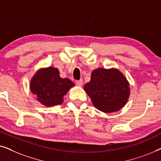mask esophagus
Here are the masks:
<instances>
[{"label": "esophagus", "mask_w": 161, "mask_h": 161, "mask_svg": "<svg viewBox=\"0 0 161 161\" xmlns=\"http://www.w3.org/2000/svg\"><path fill=\"white\" fill-rule=\"evenodd\" d=\"M75 83L77 86H81L83 83V80H82V79H80V80H76Z\"/></svg>", "instance_id": "1"}]
</instances>
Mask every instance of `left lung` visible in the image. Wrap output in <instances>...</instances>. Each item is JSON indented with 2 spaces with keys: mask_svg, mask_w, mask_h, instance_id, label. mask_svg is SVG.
Wrapping results in <instances>:
<instances>
[{
  "mask_svg": "<svg viewBox=\"0 0 161 161\" xmlns=\"http://www.w3.org/2000/svg\"><path fill=\"white\" fill-rule=\"evenodd\" d=\"M129 83L117 69L98 68L92 72L91 80L84 86L94 106L104 113L118 111L130 96Z\"/></svg>",
  "mask_w": 161,
  "mask_h": 161,
  "instance_id": "8db88e82",
  "label": "left lung"
}]
</instances>
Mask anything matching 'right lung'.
<instances>
[{
	"label": "right lung",
	"instance_id": "obj_1",
	"mask_svg": "<svg viewBox=\"0 0 161 161\" xmlns=\"http://www.w3.org/2000/svg\"><path fill=\"white\" fill-rule=\"evenodd\" d=\"M74 83L69 78H62L57 68L49 67L39 69L30 83L31 91L36 100L47 107L61 105L63 97Z\"/></svg>",
	"mask_w": 161,
	"mask_h": 161
}]
</instances>
